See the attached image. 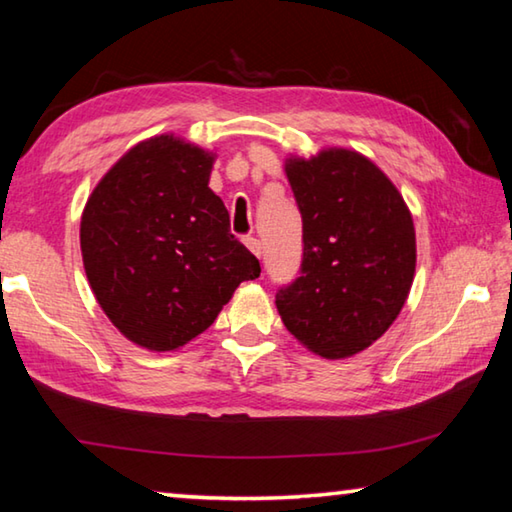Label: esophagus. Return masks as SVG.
<instances>
[{
  "instance_id": "34e87169",
  "label": "esophagus",
  "mask_w": 512,
  "mask_h": 512,
  "mask_svg": "<svg viewBox=\"0 0 512 512\" xmlns=\"http://www.w3.org/2000/svg\"><path fill=\"white\" fill-rule=\"evenodd\" d=\"M244 244L248 246L250 253H253L255 257H262V241H259L257 237H246Z\"/></svg>"
}]
</instances>
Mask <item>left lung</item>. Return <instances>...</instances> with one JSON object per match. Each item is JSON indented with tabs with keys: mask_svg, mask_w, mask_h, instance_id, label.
<instances>
[{
	"mask_svg": "<svg viewBox=\"0 0 512 512\" xmlns=\"http://www.w3.org/2000/svg\"><path fill=\"white\" fill-rule=\"evenodd\" d=\"M302 216L300 277L275 293L289 332L325 359L375 343L400 314L415 273V228L402 194L361 153L287 160Z\"/></svg>",
	"mask_w": 512,
	"mask_h": 512,
	"instance_id": "obj_1",
	"label": "left lung"
}]
</instances>
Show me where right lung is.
Here are the masks:
<instances>
[{
    "instance_id": "right-lung-1",
    "label": "right lung",
    "mask_w": 512,
    "mask_h": 512,
    "mask_svg": "<svg viewBox=\"0 0 512 512\" xmlns=\"http://www.w3.org/2000/svg\"><path fill=\"white\" fill-rule=\"evenodd\" d=\"M214 155L180 137L133 146L94 187L81 253L94 298L128 341L167 352L262 273L210 183Z\"/></svg>"
}]
</instances>
